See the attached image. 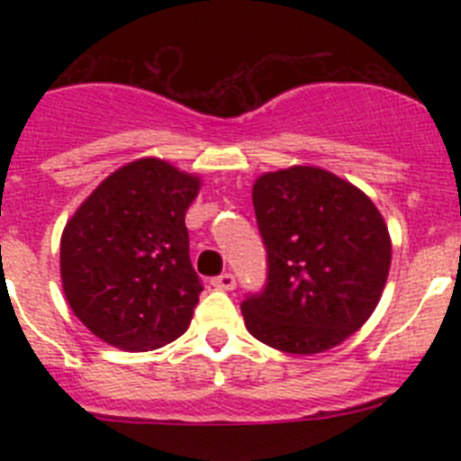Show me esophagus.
I'll use <instances>...</instances> for the list:
<instances>
[{"label": "esophagus", "instance_id": "1", "mask_svg": "<svg viewBox=\"0 0 461 461\" xmlns=\"http://www.w3.org/2000/svg\"><path fill=\"white\" fill-rule=\"evenodd\" d=\"M213 285H216L218 290H234V287H236V276L231 272H222L221 276L213 278Z\"/></svg>", "mask_w": 461, "mask_h": 461}]
</instances>
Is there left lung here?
<instances>
[{
	"label": "left lung",
	"mask_w": 461,
	"mask_h": 461,
	"mask_svg": "<svg viewBox=\"0 0 461 461\" xmlns=\"http://www.w3.org/2000/svg\"><path fill=\"white\" fill-rule=\"evenodd\" d=\"M267 283L240 305L249 334L290 355L346 341L388 278V227L361 189L319 167L263 174L252 189Z\"/></svg>",
	"instance_id": "8db88e82"
}]
</instances>
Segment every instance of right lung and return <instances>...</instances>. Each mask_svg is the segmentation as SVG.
<instances>
[{
  "label": "right lung",
  "mask_w": 461,
  "mask_h": 461,
  "mask_svg": "<svg viewBox=\"0 0 461 461\" xmlns=\"http://www.w3.org/2000/svg\"><path fill=\"white\" fill-rule=\"evenodd\" d=\"M201 178L140 158L102 180L67 222L59 272L68 305L120 350L167 346L189 328L203 283L185 213Z\"/></svg>",
  "instance_id": "right-lung-1"
}]
</instances>
